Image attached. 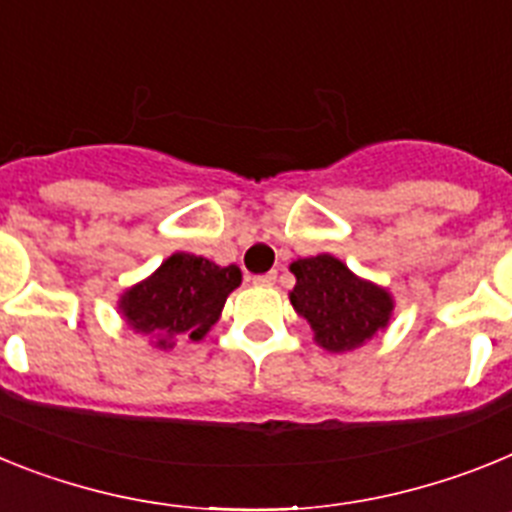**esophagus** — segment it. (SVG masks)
Listing matches in <instances>:
<instances>
[{
	"label": "esophagus",
	"instance_id": "obj_1",
	"mask_svg": "<svg viewBox=\"0 0 512 512\" xmlns=\"http://www.w3.org/2000/svg\"><path fill=\"white\" fill-rule=\"evenodd\" d=\"M252 283H255V286H262V288H270L275 283V273L255 275V278H252Z\"/></svg>",
	"mask_w": 512,
	"mask_h": 512
}]
</instances>
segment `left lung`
I'll return each mask as SVG.
<instances>
[{"instance_id": "8db88e82", "label": "left lung", "mask_w": 512, "mask_h": 512, "mask_svg": "<svg viewBox=\"0 0 512 512\" xmlns=\"http://www.w3.org/2000/svg\"><path fill=\"white\" fill-rule=\"evenodd\" d=\"M288 270L296 275L288 299L327 353L361 348L389 327L394 314L389 288L355 275L340 257L330 252L299 257Z\"/></svg>"}]
</instances>
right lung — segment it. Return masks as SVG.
<instances>
[{"mask_svg":"<svg viewBox=\"0 0 512 512\" xmlns=\"http://www.w3.org/2000/svg\"><path fill=\"white\" fill-rule=\"evenodd\" d=\"M239 283L237 265L175 252L149 278L121 293L118 311L136 335L149 337L154 348L172 350L177 342H201Z\"/></svg>","mask_w":512,"mask_h":512,"instance_id":"add662e5","label":"right lung"}]
</instances>
